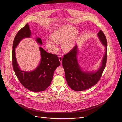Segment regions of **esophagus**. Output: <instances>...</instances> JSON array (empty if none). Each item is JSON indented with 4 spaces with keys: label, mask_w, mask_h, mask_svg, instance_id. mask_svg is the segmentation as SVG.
Masks as SVG:
<instances>
[{
    "label": "esophagus",
    "mask_w": 122,
    "mask_h": 122,
    "mask_svg": "<svg viewBox=\"0 0 122 122\" xmlns=\"http://www.w3.org/2000/svg\"><path fill=\"white\" fill-rule=\"evenodd\" d=\"M58 58H59V61H60V63L61 64H62V56H59V57H58Z\"/></svg>",
    "instance_id": "1"
}]
</instances>
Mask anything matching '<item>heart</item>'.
<instances>
[{"mask_svg": "<svg viewBox=\"0 0 122 122\" xmlns=\"http://www.w3.org/2000/svg\"><path fill=\"white\" fill-rule=\"evenodd\" d=\"M78 33L77 30L74 27L68 25H63L52 32V39H46V46L53 52H56L58 49V43H61L64 51L68 52L75 46Z\"/></svg>", "mask_w": 122, "mask_h": 122, "instance_id": "b5f03b06", "label": "heart"}]
</instances>
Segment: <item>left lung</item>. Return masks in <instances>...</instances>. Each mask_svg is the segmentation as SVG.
<instances>
[{"label": "left lung", "instance_id": "obj_1", "mask_svg": "<svg viewBox=\"0 0 122 122\" xmlns=\"http://www.w3.org/2000/svg\"><path fill=\"white\" fill-rule=\"evenodd\" d=\"M99 40L105 46V54L101 64L97 71H87L83 70L78 61V46L73 49L62 59V64L65 71V77L68 86L75 91H82L93 86L100 80L104 70L107 58V42L104 33L100 30L97 34Z\"/></svg>", "mask_w": 122, "mask_h": 122}]
</instances>
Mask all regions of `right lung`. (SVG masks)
Segmentation results:
<instances>
[{
    "label": "right lung",
    "mask_w": 122,
    "mask_h": 122,
    "mask_svg": "<svg viewBox=\"0 0 122 122\" xmlns=\"http://www.w3.org/2000/svg\"><path fill=\"white\" fill-rule=\"evenodd\" d=\"M31 31L27 23L15 36L13 43V67L19 81L24 87L31 92H41L50 86L54 72L60 63L57 55L48 53L42 47H39L41 59L37 67L32 71H26L21 70L16 58L15 48L23 39L31 38ZM35 41L39 45H42L41 38L36 37Z\"/></svg>",
    "instance_id": "right-lung-1"
}]
</instances>
